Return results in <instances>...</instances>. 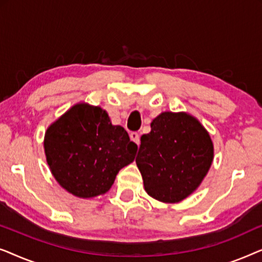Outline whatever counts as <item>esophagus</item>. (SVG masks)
Masks as SVG:
<instances>
[{
  "label": "esophagus",
  "mask_w": 262,
  "mask_h": 262,
  "mask_svg": "<svg viewBox=\"0 0 262 262\" xmlns=\"http://www.w3.org/2000/svg\"><path fill=\"white\" fill-rule=\"evenodd\" d=\"M130 139L132 142H135L137 145H139V143H141V142H139V134H138V132H131Z\"/></svg>",
  "instance_id": "1"
}]
</instances>
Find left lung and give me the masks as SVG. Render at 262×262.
Returning a JSON list of instances; mask_svg holds the SVG:
<instances>
[{"mask_svg":"<svg viewBox=\"0 0 262 262\" xmlns=\"http://www.w3.org/2000/svg\"><path fill=\"white\" fill-rule=\"evenodd\" d=\"M213 145L203 125L187 113L164 112L141 137L136 163L149 195L163 203L188 196L205 178Z\"/></svg>","mask_w":262,"mask_h":262,"instance_id":"8db88e82","label":"left lung"}]
</instances>
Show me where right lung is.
Segmentation results:
<instances>
[{"mask_svg":"<svg viewBox=\"0 0 262 262\" xmlns=\"http://www.w3.org/2000/svg\"><path fill=\"white\" fill-rule=\"evenodd\" d=\"M46 160L58 184L92 198L108 191L118 171L135 160L137 144L100 107L78 103L48 128Z\"/></svg>","mask_w":262,"mask_h":262,"instance_id":"add662e5","label":"right lung"}]
</instances>
